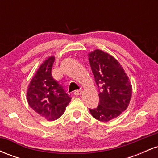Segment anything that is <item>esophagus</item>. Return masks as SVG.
Returning <instances> with one entry per match:
<instances>
[{
  "label": "esophagus",
  "mask_w": 158,
  "mask_h": 158,
  "mask_svg": "<svg viewBox=\"0 0 158 158\" xmlns=\"http://www.w3.org/2000/svg\"><path fill=\"white\" fill-rule=\"evenodd\" d=\"M81 93H82V91H81V90H75V91H74V94H75L76 96H79V95H81Z\"/></svg>",
  "instance_id": "34e87169"
}]
</instances>
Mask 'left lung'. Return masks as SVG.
Returning a JSON list of instances; mask_svg holds the SVG:
<instances>
[{
  "label": "left lung",
  "instance_id": "1",
  "mask_svg": "<svg viewBox=\"0 0 158 158\" xmlns=\"http://www.w3.org/2000/svg\"><path fill=\"white\" fill-rule=\"evenodd\" d=\"M88 59L99 92V105L90 112L98 120L108 122L128 108L132 94L131 81L122 65L110 54L95 50L88 53Z\"/></svg>",
  "mask_w": 158,
  "mask_h": 158
}]
</instances>
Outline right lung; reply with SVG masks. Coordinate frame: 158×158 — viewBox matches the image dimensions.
Wrapping results in <instances>:
<instances>
[{
	"instance_id": "add662e5",
	"label": "right lung",
	"mask_w": 158,
	"mask_h": 158,
	"mask_svg": "<svg viewBox=\"0 0 158 158\" xmlns=\"http://www.w3.org/2000/svg\"><path fill=\"white\" fill-rule=\"evenodd\" d=\"M54 61L55 57L50 56L40 65L27 91L29 106L48 121L59 119L71 100L62 86L52 78Z\"/></svg>"
}]
</instances>
